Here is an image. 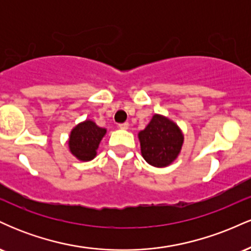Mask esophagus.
Here are the masks:
<instances>
[{
  "label": "esophagus",
  "instance_id": "34e87169",
  "mask_svg": "<svg viewBox=\"0 0 251 251\" xmlns=\"http://www.w3.org/2000/svg\"><path fill=\"white\" fill-rule=\"evenodd\" d=\"M129 127L128 123H124V124H119V128L122 129H127Z\"/></svg>",
  "mask_w": 251,
  "mask_h": 251
}]
</instances>
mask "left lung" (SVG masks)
<instances>
[{"mask_svg": "<svg viewBox=\"0 0 251 251\" xmlns=\"http://www.w3.org/2000/svg\"><path fill=\"white\" fill-rule=\"evenodd\" d=\"M138 138L143 158L154 168H166L174 163L184 143L179 126L162 114H154Z\"/></svg>", "mask_w": 251, "mask_h": 251, "instance_id": "obj_1", "label": "left lung"}]
</instances>
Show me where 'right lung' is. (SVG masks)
I'll return each mask as SVG.
<instances>
[{
    "instance_id": "right-lung-1",
    "label": "right lung",
    "mask_w": 251,
    "mask_h": 251,
    "mask_svg": "<svg viewBox=\"0 0 251 251\" xmlns=\"http://www.w3.org/2000/svg\"><path fill=\"white\" fill-rule=\"evenodd\" d=\"M107 129L100 127L92 120L77 124L71 131L68 139V148L71 153L81 160L89 162L97 155V150Z\"/></svg>"
}]
</instances>
